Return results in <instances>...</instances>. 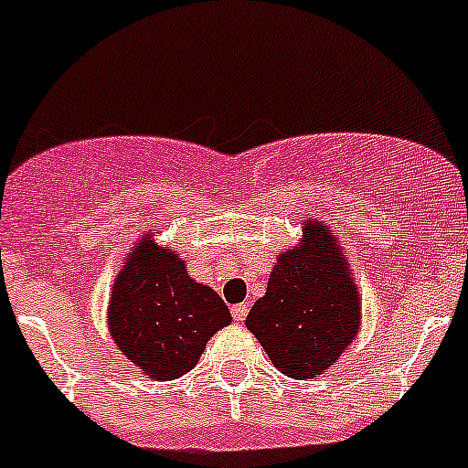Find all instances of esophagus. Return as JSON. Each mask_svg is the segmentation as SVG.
Here are the masks:
<instances>
[{"instance_id":"esophagus-1","label":"esophagus","mask_w":468,"mask_h":468,"mask_svg":"<svg viewBox=\"0 0 468 468\" xmlns=\"http://www.w3.org/2000/svg\"><path fill=\"white\" fill-rule=\"evenodd\" d=\"M247 313H249V308L244 303L233 305V308H230V314H233L235 322H244V319H247Z\"/></svg>"}]
</instances>
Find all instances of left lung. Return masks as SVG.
<instances>
[{
    "label": "left lung",
    "instance_id": "8db88e82",
    "mask_svg": "<svg viewBox=\"0 0 468 468\" xmlns=\"http://www.w3.org/2000/svg\"><path fill=\"white\" fill-rule=\"evenodd\" d=\"M294 251L281 253L267 292L247 317L281 374L317 378L353 342L360 325V299L333 233L317 221L305 224Z\"/></svg>",
    "mask_w": 468,
    "mask_h": 468
}]
</instances>
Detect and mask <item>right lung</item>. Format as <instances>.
<instances>
[{"mask_svg": "<svg viewBox=\"0 0 468 468\" xmlns=\"http://www.w3.org/2000/svg\"><path fill=\"white\" fill-rule=\"evenodd\" d=\"M230 324L215 290L195 282L176 253L146 238L117 276L108 305L115 344L155 380H174L199 362L206 342Z\"/></svg>", "mask_w": 468, "mask_h": 468, "instance_id": "add662e5", "label": "right lung"}]
</instances>
